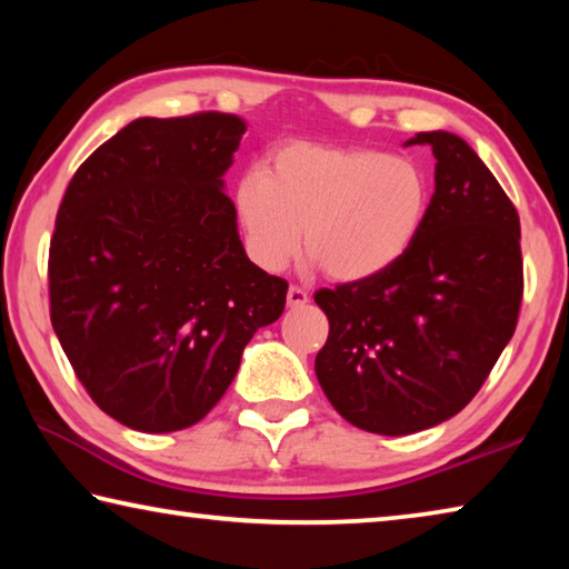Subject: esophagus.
Listing matches in <instances>:
<instances>
[{"instance_id":"1","label":"esophagus","mask_w":569,"mask_h":569,"mask_svg":"<svg viewBox=\"0 0 569 569\" xmlns=\"http://www.w3.org/2000/svg\"><path fill=\"white\" fill-rule=\"evenodd\" d=\"M286 301L291 308H301V306L308 303V293L303 291V288L291 286V288H288V293H286Z\"/></svg>"}]
</instances>
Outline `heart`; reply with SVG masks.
Instances as JSON below:
<instances>
[{
  "label": "heart",
  "mask_w": 569,
  "mask_h": 569,
  "mask_svg": "<svg viewBox=\"0 0 569 569\" xmlns=\"http://www.w3.org/2000/svg\"><path fill=\"white\" fill-rule=\"evenodd\" d=\"M429 186L417 162L371 148L296 142L268 176L238 180L233 210L250 261L283 271L303 250L333 281L387 271L407 253L427 216Z\"/></svg>",
  "instance_id": "obj_1"
}]
</instances>
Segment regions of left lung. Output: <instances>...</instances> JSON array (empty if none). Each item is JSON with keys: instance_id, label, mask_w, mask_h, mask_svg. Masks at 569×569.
Instances as JSON below:
<instances>
[{"instance_id": "obj_1", "label": "left lung", "mask_w": 569, "mask_h": 569, "mask_svg": "<svg viewBox=\"0 0 569 569\" xmlns=\"http://www.w3.org/2000/svg\"><path fill=\"white\" fill-rule=\"evenodd\" d=\"M403 146L437 158L417 238L387 271L313 296L329 316L316 356L321 389L346 421L383 437L465 409L522 303L519 216L497 178L455 132H419Z\"/></svg>"}]
</instances>
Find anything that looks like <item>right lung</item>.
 Segmentation results:
<instances>
[{
  "label": "right lung",
  "instance_id": "1",
  "mask_svg": "<svg viewBox=\"0 0 569 569\" xmlns=\"http://www.w3.org/2000/svg\"><path fill=\"white\" fill-rule=\"evenodd\" d=\"M246 122L138 118L67 186L50 243L52 329L92 401L124 427H192L236 379L288 283L248 261L226 170Z\"/></svg>",
  "mask_w": 569,
  "mask_h": 569
}]
</instances>
